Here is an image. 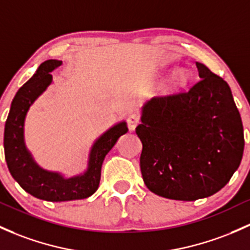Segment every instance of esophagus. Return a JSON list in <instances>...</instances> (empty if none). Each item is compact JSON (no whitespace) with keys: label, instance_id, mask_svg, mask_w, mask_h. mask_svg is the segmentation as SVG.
<instances>
[{"label":"esophagus","instance_id":"34e87169","mask_svg":"<svg viewBox=\"0 0 250 250\" xmlns=\"http://www.w3.org/2000/svg\"><path fill=\"white\" fill-rule=\"evenodd\" d=\"M139 122H141V118H139V115L137 113H132L128 115L127 118V126L128 128H130L131 131H133L136 128V126L139 124Z\"/></svg>","mask_w":250,"mask_h":250}]
</instances>
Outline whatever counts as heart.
Instances as JSON below:
<instances>
[{"label": "heart", "instance_id": "heart-1", "mask_svg": "<svg viewBox=\"0 0 250 250\" xmlns=\"http://www.w3.org/2000/svg\"><path fill=\"white\" fill-rule=\"evenodd\" d=\"M187 80H188V75L185 70H179L176 71L175 74L173 75L170 81V85L171 88H178V87H182V85L186 84Z\"/></svg>", "mask_w": 250, "mask_h": 250}]
</instances>
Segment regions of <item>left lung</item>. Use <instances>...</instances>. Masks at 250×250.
Instances as JSON below:
<instances>
[{"label": "left lung", "mask_w": 250, "mask_h": 250, "mask_svg": "<svg viewBox=\"0 0 250 250\" xmlns=\"http://www.w3.org/2000/svg\"><path fill=\"white\" fill-rule=\"evenodd\" d=\"M195 65L199 81L149 101L136 127L144 184L168 199L210 197L242 160L243 125L230 87L204 64Z\"/></svg>", "instance_id": "8db88e82"}]
</instances>
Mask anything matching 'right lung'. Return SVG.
I'll return each instance as SVG.
<instances>
[{
    "label": "right lung",
    "instance_id": "1",
    "mask_svg": "<svg viewBox=\"0 0 250 250\" xmlns=\"http://www.w3.org/2000/svg\"><path fill=\"white\" fill-rule=\"evenodd\" d=\"M61 64V61L55 60L40 64L36 74L18 90L13 99L4 126V156L10 174L26 192L47 201L84 199L95 193L100 184L104 156L118 138L128 131L125 123H120L104 133L93 146L89 167L81 176L65 180L60 174L39 168L23 143V122L29 106L51 83L52 75L50 72Z\"/></svg>",
    "mask_w": 250,
    "mask_h": 250
}]
</instances>
